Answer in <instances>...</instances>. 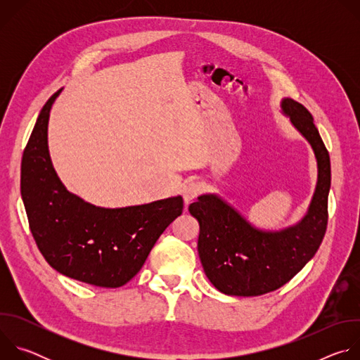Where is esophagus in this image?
I'll return each instance as SVG.
<instances>
[{
  "instance_id": "obj_1",
  "label": "esophagus",
  "mask_w": 360,
  "mask_h": 360,
  "mask_svg": "<svg viewBox=\"0 0 360 360\" xmlns=\"http://www.w3.org/2000/svg\"><path fill=\"white\" fill-rule=\"evenodd\" d=\"M202 192V184L199 181H191L184 186L182 195H184V200L188 205L192 199H195L199 193Z\"/></svg>"
}]
</instances>
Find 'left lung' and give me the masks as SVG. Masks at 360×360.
<instances>
[{
  "instance_id": "1",
  "label": "left lung",
  "mask_w": 360,
  "mask_h": 360,
  "mask_svg": "<svg viewBox=\"0 0 360 360\" xmlns=\"http://www.w3.org/2000/svg\"><path fill=\"white\" fill-rule=\"evenodd\" d=\"M282 110L309 141L318 161V185L306 217L283 231L264 232L217 195H202L189 205L199 222L198 253L203 271L225 295L259 296L279 289L314 258L328 228L329 152L312 114L302 104L286 98Z\"/></svg>"
}]
</instances>
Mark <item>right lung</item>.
<instances>
[{"instance_id":"obj_1","label":"right lung","mask_w":360,"mask_h":360,"mask_svg":"<svg viewBox=\"0 0 360 360\" xmlns=\"http://www.w3.org/2000/svg\"><path fill=\"white\" fill-rule=\"evenodd\" d=\"M58 89L42 107L21 164V196L35 243L60 274L101 288H120L184 211L182 196L127 208H98L70 193L51 164L46 129Z\"/></svg>"}]
</instances>
